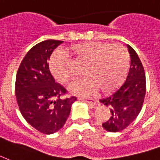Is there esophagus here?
<instances>
[{
  "instance_id": "obj_1",
  "label": "esophagus",
  "mask_w": 160,
  "mask_h": 160,
  "mask_svg": "<svg viewBox=\"0 0 160 160\" xmlns=\"http://www.w3.org/2000/svg\"><path fill=\"white\" fill-rule=\"evenodd\" d=\"M81 100L82 101H85V102H87V103H88V104H90L91 106H94V105L96 104V101H95L94 99H92V98H90V99H87V98H82Z\"/></svg>"
}]
</instances>
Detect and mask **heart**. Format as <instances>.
Returning <instances> with one entry per match:
<instances>
[{
    "mask_svg": "<svg viewBox=\"0 0 160 160\" xmlns=\"http://www.w3.org/2000/svg\"><path fill=\"white\" fill-rule=\"evenodd\" d=\"M67 52L76 62L84 64L82 73L86 76L70 85L72 94L88 95L96 88L101 93H110L119 87L128 72L129 54L121 45L88 42L69 47ZM69 66V59L60 52L53 53L50 59V72L60 83L71 79Z\"/></svg>",
    "mask_w": 160,
    "mask_h": 160,
    "instance_id": "heart-1",
    "label": "heart"
}]
</instances>
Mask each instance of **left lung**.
Segmentation results:
<instances>
[{"mask_svg":"<svg viewBox=\"0 0 160 160\" xmlns=\"http://www.w3.org/2000/svg\"><path fill=\"white\" fill-rule=\"evenodd\" d=\"M130 67L126 80L117 90L100 100L110 110L111 116L102 127L109 132H118L132 123L142 110L146 94V76L137 53L127 44Z\"/></svg>","mask_w":160,"mask_h":160,"instance_id":"obj_1","label":"left lung"}]
</instances>
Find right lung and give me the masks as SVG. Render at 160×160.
<instances>
[{
	"instance_id": "right-lung-1",
	"label": "right lung",
	"mask_w": 160,
	"mask_h": 160,
	"mask_svg": "<svg viewBox=\"0 0 160 160\" xmlns=\"http://www.w3.org/2000/svg\"><path fill=\"white\" fill-rule=\"evenodd\" d=\"M63 41L46 40L30 49L18 67L15 94L22 116L38 131L50 135L66 123L77 98L61 99L66 93L49 71L50 56Z\"/></svg>"
}]
</instances>
